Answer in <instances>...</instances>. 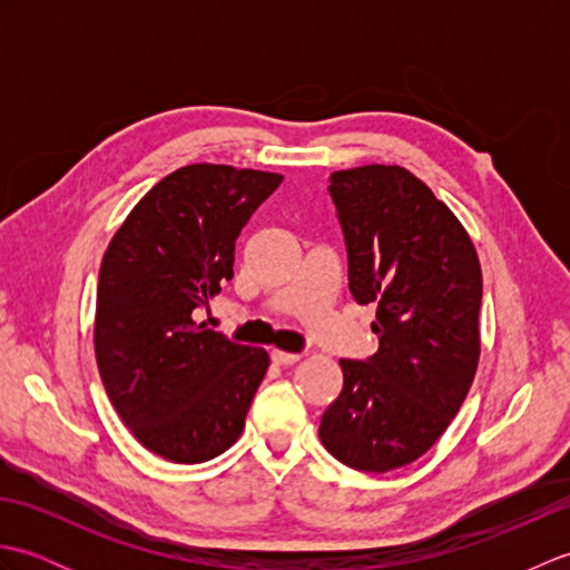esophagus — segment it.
<instances>
[{
	"instance_id": "34e87169",
	"label": "esophagus",
	"mask_w": 570,
	"mask_h": 570,
	"mask_svg": "<svg viewBox=\"0 0 570 570\" xmlns=\"http://www.w3.org/2000/svg\"><path fill=\"white\" fill-rule=\"evenodd\" d=\"M272 360L276 362V365H294V362L301 360V355L298 353H284V350H274Z\"/></svg>"
}]
</instances>
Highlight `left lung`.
<instances>
[{
    "mask_svg": "<svg viewBox=\"0 0 570 570\" xmlns=\"http://www.w3.org/2000/svg\"><path fill=\"white\" fill-rule=\"evenodd\" d=\"M350 294L377 306V353L341 360L343 392L318 435L362 472L414 463L451 426L480 360L482 272L445 203L402 166L333 171Z\"/></svg>",
    "mask_w": 570,
    "mask_h": 570,
    "instance_id": "obj_1",
    "label": "left lung"
}]
</instances>
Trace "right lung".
I'll return each instance as SVG.
<instances>
[{
    "instance_id": "obj_1",
    "label": "right lung",
    "mask_w": 570,
    "mask_h": 570,
    "mask_svg": "<svg viewBox=\"0 0 570 570\" xmlns=\"http://www.w3.org/2000/svg\"><path fill=\"white\" fill-rule=\"evenodd\" d=\"M278 184V174L252 168H178L135 205L102 257V384L135 439L171 463L225 453L269 367L266 350L205 328L196 311L233 278L242 227Z\"/></svg>"
}]
</instances>
